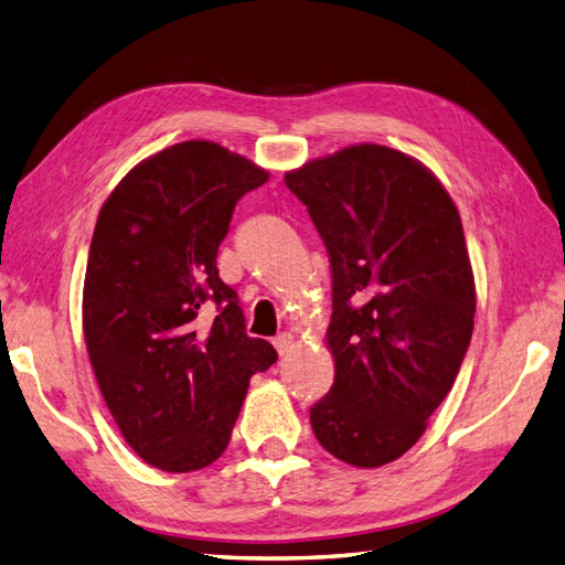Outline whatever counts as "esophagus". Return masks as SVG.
I'll return each instance as SVG.
<instances>
[{
    "label": "esophagus",
    "mask_w": 565,
    "mask_h": 565,
    "mask_svg": "<svg viewBox=\"0 0 565 565\" xmlns=\"http://www.w3.org/2000/svg\"><path fill=\"white\" fill-rule=\"evenodd\" d=\"M274 349H277L279 355H288L296 349V337L291 334V331H281V334L274 339Z\"/></svg>",
    "instance_id": "34e87169"
}]
</instances>
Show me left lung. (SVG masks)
<instances>
[{"label": "left lung", "mask_w": 565, "mask_h": 565, "mask_svg": "<svg viewBox=\"0 0 565 565\" xmlns=\"http://www.w3.org/2000/svg\"><path fill=\"white\" fill-rule=\"evenodd\" d=\"M331 263L334 384L310 408L317 441L380 468L423 437L468 353L475 279L451 195L417 159L363 142L284 177Z\"/></svg>", "instance_id": "8db88e82"}]
</instances>
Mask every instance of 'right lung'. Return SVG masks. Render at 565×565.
Here are the masks:
<instances>
[{
	"mask_svg": "<svg viewBox=\"0 0 565 565\" xmlns=\"http://www.w3.org/2000/svg\"><path fill=\"white\" fill-rule=\"evenodd\" d=\"M269 179L210 140L134 167L99 210L83 286V334L107 408L150 466L193 472L220 458L255 372L277 363L245 334L216 250L236 202ZM207 301L212 323L196 320Z\"/></svg>",
	"mask_w": 565,
	"mask_h": 565,
	"instance_id": "right-lung-1",
	"label": "right lung"
}]
</instances>
